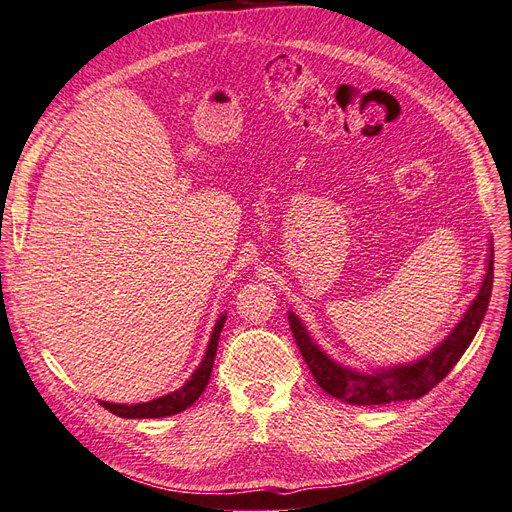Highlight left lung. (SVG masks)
Here are the masks:
<instances>
[{
  "label": "left lung",
  "instance_id": "8db88e82",
  "mask_svg": "<svg viewBox=\"0 0 512 512\" xmlns=\"http://www.w3.org/2000/svg\"><path fill=\"white\" fill-rule=\"evenodd\" d=\"M493 286V243L489 241V258L485 277L480 282L476 299L466 309V314L455 324L453 331L448 333L442 342L433 348L429 354L410 363H399L391 367H378L371 371H359L337 363L335 359L324 352L314 337L309 335L301 318L288 312V322L297 346L303 354V359L312 371V376L320 384V389L329 395L337 397L344 404L352 406H380L391 404V401L418 399L427 395L433 386L442 382L448 371H451L457 361L472 344V339L487 314V305Z\"/></svg>",
  "mask_w": 512,
  "mask_h": 512
}]
</instances>
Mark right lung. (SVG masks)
I'll return each instance as SVG.
<instances>
[{
	"instance_id": "right-lung-1",
	"label": "right lung",
	"mask_w": 512,
	"mask_h": 512,
	"mask_svg": "<svg viewBox=\"0 0 512 512\" xmlns=\"http://www.w3.org/2000/svg\"><path fill=\"white\" fill-rule=\"evenodd\" d=\"M226 314H220L218 322L211 331V339L207 344V352L203 356V361L194 369V374L185 380L183 386H179L177 391L156 397L151 401H141V404H113V401H100V404L121 418H162V416H173L183 412L185 408H190L194 401L203 395L207 389L209 378H211V369L215 361V352H218V342H220V333L224 327Z\"/></svg>"
}]
</instances>
